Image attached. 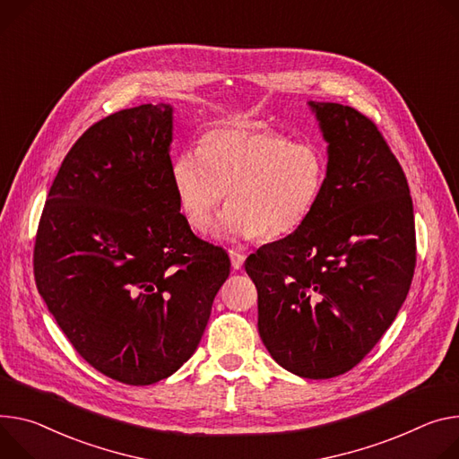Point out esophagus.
<instances>
[{"instance_id": "obj_1", "label": "esophagus", "mask_w": 459, "mask_h": 459, "mask_svg": "<svg viewBox=\"0 0 459 459\" xmlns=\"http://www.w3.org/2000/svg\"><path fill=\"white\" fill-rule=\"evenodd\" d=\"M229 256H230V264H232V269H241V265H243V262H245V256L241 255V253H238V251H229Z\"/></svg>"}]
</instances>
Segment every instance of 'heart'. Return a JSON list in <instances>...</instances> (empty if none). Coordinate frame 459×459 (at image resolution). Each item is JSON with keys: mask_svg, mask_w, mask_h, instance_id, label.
Instances as JSON below:
<instances>
[{"mask_svg": "<svg viewBox=\"0 0 459 459\" xmlns=\"http://www.w3.org/2000/svg\"><path fill=\"white\" fill-rule=\"evenodd\" d=\"M325 160L309 143L265 124L238 122L208 132L199 152L172 164V186L188 225L203 230L225 194L229 208L214 232L221 239L274 241L299 230L324 192Z\"/></svg>", "mask_w": 459, "mask_h": 459, "instance_id": "obj_1", "label": "heart"}]
</instances>
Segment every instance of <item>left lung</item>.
I'll list each match as a JSON object with an SVG mask.
<instances>
[{"label":"left lung","instance_id":"left-lung-1","mask_svg":"<svg viewBox=\"0 0 459 459\" xmlns=\"http://www.w3.org/2000/svg\"><path fill=\"white\" fill-rule=\"evenodd\" d=\"M327 143L324 192L307 221L245 260L271 357L306 379L359 364L395 320L415 267L410 188L377 126L307 102Z\"/></svg>","mask_w":459,"mask_h":459}]
</instances>
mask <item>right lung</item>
<instances>
[{"label": "right lung", "mask_w": 459, "mask_h": 459, "mask_svg": "<svg viewBox=\"0 0 459 459\" xmlns=\"http://www.w3.org/2000/svg\"><path fill=\"white\" fill-rule=\"evenodd\" d=\"M174 106L113 113L82 135L34 245L39 297L108 377L146 386L197 350L230 260L192 230L172 186Z\"/></svg>", "instance_id": "add662e5"}]
</instances>
